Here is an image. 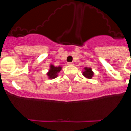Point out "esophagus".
Listing matches in <instances>:
<instances>
[{
    "label": "esophagus",
    "instance_id": "1",
    "mask_svg": "<svg viewBox=\"0 0 131 131\" xmlns=\"http://www.w3.org/2000/svg\"><path fill=\"white\" fill-rule=\"evenodd\" d=\"M74 63H73V62H69V63H68V66H73Z\"/></svg>",
    "mask_w": 131,
    "mask_h": 131
}]
</instances>
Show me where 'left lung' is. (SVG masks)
Listing matches in <instances>:
<instances>
[{"mask_svg": "<svg viewBox=\"0 0 131 131\" xmlns=\"http://www.w3.org/2000/svg\"><path fill=\"white\" fill-rule=\"evenodd\" d=\"M83 75L87 79H92L94 75V72L92 71L91 68H84V71L83 72Z\"/></svg>", "mask_w": 131, "mask_h": 131, "instance_id": "obj_1", "label": "left lung"}]
</instances>
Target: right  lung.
Masks as SVG:
<instances>
[{"label": "right lung", "mask_w": 131, "mask_h": 131, "mask_svg": "<svg viewBox=\"0 0 131 131\" xmlns=\"http://www.w3.org/2000/svg\"><path fill=\"white\" fill-rule=\"evenodd\" d=\"M62 68L61 66L56 67L52 64L50 65V69L48 70V72L47 73L48 79H55L56 77H57L58 73L62 70Z\"/></svg>", "instance_id": "1"}]
</instances>
